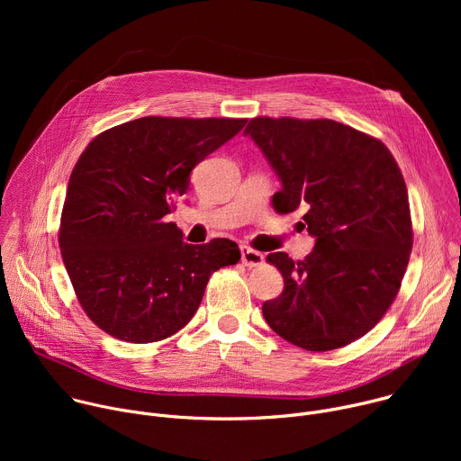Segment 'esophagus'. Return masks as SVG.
<instances>
[{
	"mask_svg": "<svg viewBox=\"0 0 461 461\" xmlns=\"http://www.w3.org/2000/svg\"><path fill=\"white\" fill-rule=\"evenodd\" d=\"M240 260H242L244 267L251 268V267L262 265V262H265V255H262L257 249H253V248H249V246H246V244H242L240 246Z\"/></svg>",
	"mask_w": 461,
	"mask_h": 461,
	"instance_id": "1",
	"label": "esophagus"
}]
</instances>
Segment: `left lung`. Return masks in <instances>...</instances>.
<instances>
[{
    "mask_svg": "<svg viewBox=\"0 0 461 461\" xmlns=\"http://www.w3.org/2000/svg\"><path fill=\"white\" fill-rule=\"evenodd\" d=\"M283 187L279 213L303 210L315 248L304 260L270 253L283 294L262 304L272 330L312 352L341 348L379 322L396 299L412 249L402 169L388 148L336 120L251 118L244 129Z\"/></svg>",
    "mask_w": 461,
    "mask_h": 461,
    "instance_id": "1",
    "label": "left lung"
}]
</instances>
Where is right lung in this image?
Listing matches in <instances>:
<instances>
[{
    "instance_id": "1",
    "label": "right lung",
    "mask_w": 461,
    "mask_h": 461,
    "mask_svg": "<svg viewBox=\"0 0 461 461\" xmlns=\"http://www.w3.org/2000/svg\"><path fill=\"white\" fill-rule=\"evenodd\" d=\"M246 118L144 116L111 127L80 155L65 194L59 249L87 317L127 343L162 341L199 308L213 272L237 265L239 246H193L164 217L191 169Z\"/></svg>"
}]
</instances>
